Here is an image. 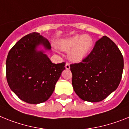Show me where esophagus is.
<instances>
[{
  "instance_id": "34e87169",
  "label": "esophagus",
  "mask_w": 129,
  "mask_h": 129,
  "mask_svg": "<svg viewBox=\"0 0 129 129\" xmlns=\"http://www.w3.org/2000/svg\"><path fill=\"white\" fill-rule=\"evenodd\" d=\"M65 68H66V69H70V65H69V63H66V65H65Z\"/></svg>"
}]
</instances>
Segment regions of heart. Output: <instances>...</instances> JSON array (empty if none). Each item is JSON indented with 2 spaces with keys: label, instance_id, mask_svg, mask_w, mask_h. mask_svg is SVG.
<instances>
[{
  "label": "heart",
  "instance_id": "heart-1",
  "mask_svg": "<svg viewBox=\"0 0 129 129\" xmlns=\"http://www.w3.org/2000/svg\"><path fill=\"white\" fill-rule=\"evenodd\" d=\"M93 45V40L89 35L76 34L57 41L58 49L68 51V57L71 61L80 62L87 57Z\"/></svg>",
  "mask_w": 129,
  "mask_h": 129
}]
</instances>
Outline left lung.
Returning a JSON list of instances; mask_svg holds the SVG:
<instances>
[{"label":"left lung","mask_w":129,"mask_h":129,"mask_svg":"<svg viewBox=\"0 0 129 129\" xmlns=\"http://www.w3.org/2000/svg\"><path fill=\"white\" fill-rule=\"evenodd\" d=\"M123 67L119 48L109 38L103 36L87 58L70 66L74 91L86 101H103L117 88Z\"/></svg>","instance_id":"1"}]
</instances>
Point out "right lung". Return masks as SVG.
I'll use <instances>...</instances> for the list:
<instances>
[{
	"instance_id": "1",
	"label": "right lung",
	"mask_w": 129,
	"mask_h": 129,
	"mask_svg": "<svg viewBox=\"0 0 129 129\" xmlns=\"http://www.w3.org/2000/svg\"><path fill=\"white\" fill-rule=\"evenodd\" d=\"M51 46L46 38L32 32L17 42L8 52L6 73L8 86L20 99L39 104L52 95L65 63H53L46 52Z\"/></svg>"
}]
</instances>
